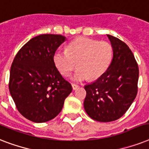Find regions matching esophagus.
I'll use <instances>...</instances> for the list:
<instances>
[{"mask_svg": "<svg viewBox=\"0 0 149 149\" xmlns=\"http://www.w3.org/2000/svg\"><path fill=\"white\" fill-rule=\"evenodd\" d=\"M72 90H77V89L79 87V86H78V85H77V84H72Z\"/></svg>", "mask_w": 149, "mask_h": 149, "instance_id": "1", "label": "esophagus"}]
</instances>
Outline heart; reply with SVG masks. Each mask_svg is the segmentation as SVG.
Returning <instances> with one entry per match:
<instances>
[{"label":"heart","mask_w":149,"mask_h":149,"mask_svg":"<svg viewBox=\"0 0 149 149\" xmlns=\"http://www.w3.org/2000/svg\"><path fill=\"white\" fill-rule=\"evenodd\" d=\"M113 57V47L107 42H99L81 37L72 40L67 49L55 52L53 61L60 73L68 77L79 65L72 76L74 81H83L88 77L97 79L106 72Z\"/></svg>","instance_id":"1"}]
</instances>
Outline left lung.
I'll return each instance as SVG.
<instances>
[{
	"instance_id": "1",
	"label": "left lung",
	"mask_w": 149,
	"mask_h": 149,
	"mask_svg": "<svg viewBox=\"0 0 149 149\" xmlns=\"http://www.w3.org/2000/svg\"><path fill=\"white\" fill-rule=\"evenodd\" d=\"M113 47V58L106 72L84 86V109L92 119L110 122L122 117L138 93L139 65L124 42L107 35Z\"/></svg>"
}]
</instances>
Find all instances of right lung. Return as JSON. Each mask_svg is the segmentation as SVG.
Masks as SVG:
<instances>
[{
  "instance_id": "right-lung-1",
  "label": "right lung",
  "mask_w": 149,
  "mask_h": 149,
  "mask_svg": "<svg viewBox=\"0 0 149 149\" xmlns=\"http://www.w3.org/2000/svg\"><path fill=\"white\" fill-rule=\"evenodd\" d=\"M65 41L61 35L44 34L31 38L11 64L9 91L17 111L36 123L46 122L60 113L71 84L57 70L55 52Z\"/></svg>"
}]
</instances>
